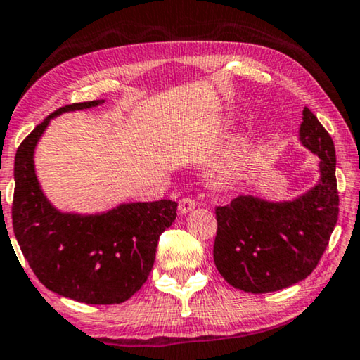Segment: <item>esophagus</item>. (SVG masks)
Returning <instances> with one entry per match:
<instances>
[{
    "instance_id": "1",
    "label": "esophagus",
    "mask_w": 360,
    "mask_h": 360,
    "mask_svg": "<svg viewBox=\"0 0 360 360\" xmlns=\"http://www.w3.org/2000/svg\"><path fill=\"white\" fill-rule=\"evenodd\" d=\"M195 206H196V201L193 198H190V196H184V198L179 201V211L181 214H185V213H188V211L195 210Z\"/></svg>"
}]
</instances>
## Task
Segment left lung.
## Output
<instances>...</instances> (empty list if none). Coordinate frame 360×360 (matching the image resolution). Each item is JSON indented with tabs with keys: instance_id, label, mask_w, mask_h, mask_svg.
I'll use <instances>...</instances> for the list:
<instances>
[{
	"instance_id": "8db88e82",
	"label": "left lung",
	"mask_w": 360,
	"mask_h": 360,
	"mask_svg": "<svg viewBox=\"0 0 360 360\" xmlns=\"http://www.w3.org/2000/svg\"><path fill=\"white\" fill-rule=\"evenodd\" d=\"M300 141L321 159V180L314 188L282 203L238 196L214 210L216 269L243 292H277L307 278L316 269L338 223L334 142L308 108L303 110Z\"/></svg>"
}]
</instances>
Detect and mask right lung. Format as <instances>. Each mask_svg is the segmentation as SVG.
<instances>
[{"mask_svg": "<svg viewBox=\"0 0 360 360\" xmlns=\"http://www.w3.org/2000/svg\"><path fill=\"white\" fill-rule=\"evenodd\" d=\"M100 103L63 106L21 142L11 213L19 248L44 287L80 303L112 304L129 300L146 283L160 234L175 221L176 203H126L90 216L60 213L49 203L34 170L37 141L52 117Z\"/></svg>", "mask_w": 360, "mask_h": 360, "instance_id": "1", "label": "right lung"}]
</instances>
